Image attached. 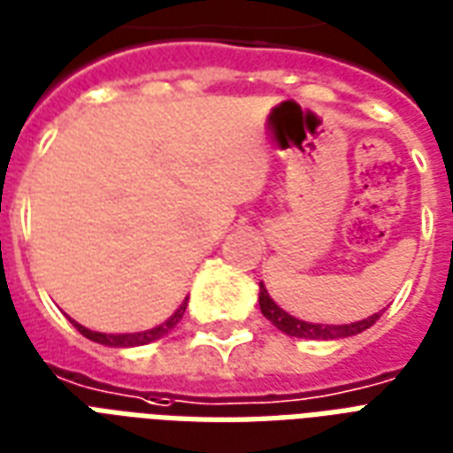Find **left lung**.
<instances>
[{
	"label": "left lung",
	"instance_id": "left-lung-1",
	"mask_svg": "<svg viewBox=\"0 0 453 453\" xmlns=\"http://www.w3.org/2000/svg\"><path fill=\"white\" fill-rule=\"evenodd\" d=\"M260 311L272 325L277 329H281L284 334L298 336V339H342V336H353L358 332H365L368 327H372L382 312H375L370 318L360 319V322H353V325H312V322H303V319L291 318L288 312H284L267 294V288L260 284Z\"/></svg>",
	"mask_w": 453,
	"mask_h": 453
}]
</instances>
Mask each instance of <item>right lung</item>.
<instances>
[{
	"label": "right lung",
	"mask_w": 453,
	"mask_h": 453,
	"mask_svg": "<svg viewBox=\"0 0 453 453\" xmlns=\"http://www.w3.org/2000/svg\"><path fill=\"white\" fill-rule=\"evenodd\" d=\"M186 303H188V298L183 301L181 308L172 315V318L166 319L165 325H159L155 329H148V332H138V334H102V332H90V329H85L83 325H76V329L81 332L83 336H88L90 342H97V343H104V346H142V343H150L159 339V336H165L166 332H172V329L179 325V319L183 318V312H186Z\"/></svg>",
	"instance_id": "add662e5"
}]
</instances>
